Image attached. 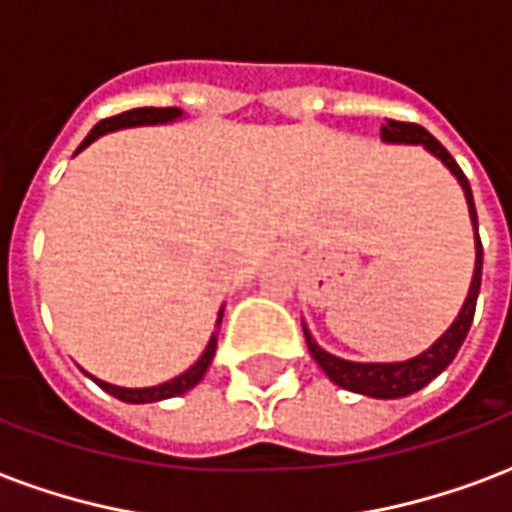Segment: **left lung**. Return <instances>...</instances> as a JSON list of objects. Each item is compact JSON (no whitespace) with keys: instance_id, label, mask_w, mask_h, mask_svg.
<instances>
[{"instance_id":"8db88e82","label":"left lung","mask_w":512,"mask_h":512,"mask_svg":"<svg viewBox=\"0 0 512 512\" xmlns=\"http://www.w3.org/2000/svg\"><path fill=\"white\" fill-rule=\"evenodd\" d=\"M381 142L424 147L432 158H438V161L454 174L459 187H462L475 233V268L473 282H470V290H467V298H464L459 314H456L454 322L448 325L446 333L440 335L438 341L432 343V346H427L421 354H416V357L403 362L343 360V357L330 354V351L322 349V346L314 341V335H311L306 322H303V335H306L311 357L317 360V365L325 370L327 378H330L333 384H338L341 389H349V392H357V395L376 397V400H397V397H408L413 395V392L424 389L432 378H438L440 373L454 362L456 351L462 349L464 338H467L470 325H473L475 303H478V292H481L483 247L481 236H478V214H475L473 190H470V182H467V177H464L462 169H459V163L451 158V152H448L435 136L429 134V131H424V128L416 126V123H400V120H386L384 126H381Z\"/></svg>"}]
</instances>
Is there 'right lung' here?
I'll list each match as a JSON object with an SVG mask.
<instances>
[{
	"label": "right lung",
	"instance_id": "right-lung-1",
	"mask_svg": "<svg viewBox=\"0 0 512 512\" xmlns=\"http://www.w3.org/2000/svg\"><path fill=\"white\" fill-rule=\"evenodd\" d=\"M185 115L179 107H142V109H128V112H120L115 117H107V120H101L93 126V131L83 139V144L77 147V152H83L88 144H93L99 136L112 134V131H120V128H136V126H166V123H174L179 117ZM74 152V155H77ZM222 314H225V306L220 308V314H217V325H222ZM214 351H217V333H212L209 343H206L204 354L198 357V360L185 370V373H179L171 381H163L158 386H139V389H128V386H117V384H107V381H101V378L91 376L88 370H83L85 376L93 378L96 384L109 392L117 400H123V403H134V405H144V403H161V400H169V397H179L190 392L201 378L206 376V370L212 365L214 360Z\"/></svg>",
	"mask_w": 512,
	"mask_h": 512
}]
</instances>
